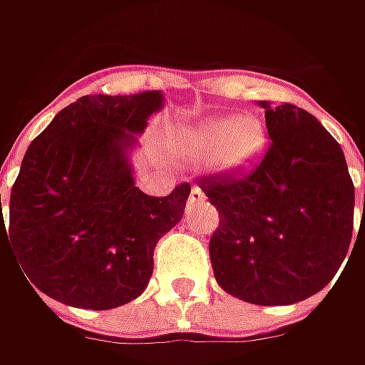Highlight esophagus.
<instances>
[{
  "label": "esophagus",
  "mask_w": 365,
  "mask_h": 365,
  "mask_svg": "<svg viewBox=\"0 0 365 365\" xmlns=\"http://www.w3.org/2000/svg\"><path fill=\"white\" fill-rule=\"evenodd\" d=\"M205 201V192L199 187H190V195H189V203L190 205H197V203H203Z\"/></svg>",
  "instance_id": "1"
}]
</instances>
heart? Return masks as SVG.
<instances>
[{
    "instance_id": "heart-1",
    "label": "heart",
    "mask_w": 365,
    "mask_h": 365,
    "mask_svg": "<svg viewBox=\"0 0 365 365\" xmlns=\"http://www.w3.org/2000/svg\"><path fill=\"white\" fill-rule=\"evenodd\" d=\"M266 142V125L256 115L211 118L180 133L176 152L185 160L213 154V162L221 170H245L259 160Z\"/></svg>"
}]
</instances>
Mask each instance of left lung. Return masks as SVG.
Returning <instances> with one entry per match:
<instances>
[{"label": "left lung", "mask_w": 365, "mask_h": 365, "mask_svg": "<svg viewBox=\"0 0 365 365\" xmlns=\"http://www.w3.org/2000/svg\"><path fill=\"white\" fill-rule=\"evenodd\" d=\"M266 109L272 144L245 176L201 178L219 211L209 254L217 284L252 304H294L341 268L354 232V182L344 150L301 107Z\"/></svg>", "instance_id": "8db88e82"}]
</instances>
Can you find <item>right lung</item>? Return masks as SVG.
<instances>
[{"label":"right lung","mask_w":365,"mask_h":365,"mask_svg":"<svg viewBox=\"0 0 365 365\" xmlns=\"http://www.w3.org/2000/svg\"><path fill=\"white\" fill-rule=\"evenodd\" d=\"M162 106L160 91L85 95L32 140L11 187L7 230L0 213V242L4 235L14 247L30 287L93 311L146 290L154 247L182 219L190 195L185 182L150 197L133 180L135 133Z\"/></svg>","instance_id":"add662e5"}]
</instances>
